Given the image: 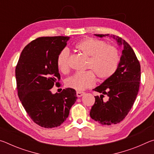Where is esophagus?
I'll return each instance as SVG.
<instances>
[{
	"instance_id": "34e87169",
	"label": "esophagus",
	"mask_w": 154,
	"mask_h": 154,
	"mask_svg": "<svg viewBox=\"0 0 154 154\" xmlns=\"http://www.w3.org/2000/svg\"><path fill=\"white\" fill-rule=\"evenodd\" d=\"M84 94H85V92H80V91H77V96H78V97H81V96H82Z\"/></svg>"
}]
</instances>
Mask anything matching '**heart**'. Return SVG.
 <instances>
[{"instance_id":"obj_1","label":"heart","mask_w":154,"mask_h":154,"mask_svg":"<svg viewBox=\"0 0 154 154\" xmlns=\"http://www.w3.org/2000/svg\"><path fill=\"white\" fill-rule=\"evenodd\" d=\"M75 49L88 58L86 68L90 71L78 72L68 78L66 87L76 90H83L92 86L95 75L104 80L111 77L118 69L120 60L119 53L116 47L107 45L104 41L93 38H85L79 41ZM69 51L64 49L57 58V66L62 72L69 69Z\"/></svg>"}]
</instances>
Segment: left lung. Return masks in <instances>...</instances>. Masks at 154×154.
<instances>
[{"label": "left lung", "mask_w": 154, "mask_h": 154, "mask_svg": "<svg viewBox=\"0 0 154 154\" xmlns=\"http://www.w3.org/2000/svg\"><path fill=\"white\" fill-rule=\"evenodd\" d=\"M98 37L110 36L123 47L118 69L115 73L94 89L100 93L96 96L90 117L103 125L119 123L126 118L137 98L140 81V66L133 49L126 41L117 36L94 35ZM108 100L103 99V95Z\"/></svg>", "instance_id": "obj_1"}]
</instances>
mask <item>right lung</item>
I'll use <instances>...</instances> for the list:
<instances>
[{"instance_id":"1","label":"right lung","mask_w":154,"mask_h":154,"mask_svg":"<svg viewBox=\"0 0 154 154\" xmlns=\"http://www.w3.org/2000/svg\"><path fill=\"white\" fill-rule=\"evenodd\" d=\"M69 36H44L28 44L15 68L17 94L32 121L41 127L60 126L77 100L76 91L66 88L52 94L60 79L57 58L66 45Z\"/></svg>"}]
</instances>
